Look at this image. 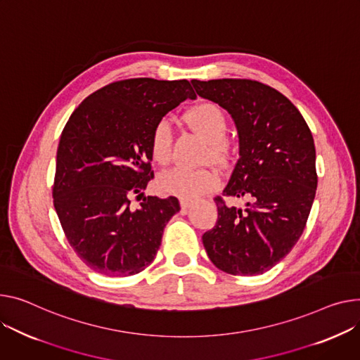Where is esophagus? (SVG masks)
I'll use <instances>...</instances> for the list:
<instances>
[{"instance_id":"34e87169","label":"esophagus","mask_w":360,"mask_h":360,"mask_svg":"<svg viewBox=\"0 0 360 360\" xmlns=\"http://www.w3.org/2000/svg\"><path fill=\"white\" fill-rule=\"evenodd\" d=\"M179 204H181V208L185 211L191 204H193V200H186V198H181L179 200Z\"/></svg>"}]
</instances>
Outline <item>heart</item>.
<instances>
[{
	"mask_svg": "<svg viewBox=\"0 0 360 360\" xmlns=\"http://www.w3.org/2000/svg\"><path fill=\"white\" fill-rule=\"evenodd\" d=\"M186 123L195 133L208 141V156L214 160H223L227 155L224 136L227 131L226 112L214 103H201L185 114ZM172 130L166 120L155 126L150 137L152 159L165 165L171 159ZM219 185V175L211 169H186L175 167L158 178V188L163 194L179 198H195Z\"/></svg>",
	"mask_w": 360,
	"mask_h": 360,
	"instance_id": "obj_1",
	"label": "heart"
}]
</instances>
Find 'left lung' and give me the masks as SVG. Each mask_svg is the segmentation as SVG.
I'll return each instance as SVG.
<instances>
[{
  "mask_svg": "<svg viewBox=\"0 0 360 360\" xmlns=\"http://www.w3.org/2000/svg\"><path fill=\"white\" fill-rule=\"evenodd\" d=\"M200 97L229 111L238 133V158L226 197L214 198L215 226L202 234L210 260L231 275L274 268L298 242L317 189L316 146L304 117L279 91L252 79L191 81Z\"/></svg>",
  "mask_w": 360,
  "mask_h": 360,
  "instance_id": "obj_1",
  "label": "left lung"
}]
</instances>
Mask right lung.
<instances>
[{
  "label": "right lung",
  "instance_id": "right-lung-1",
  "mask_svg": "<svg viewBox=\"0 0 360 360\" xmlns=\"http://www.w3.org/2000/svg\"><path fill=\"white\" fill-rule=\"evenodd\" d=\"M197 95L186 79L133 78L95 91L72 112L56 155L53 205L69 245L92 271L129 276L153 262L175 197H143L153 179L150 137ZM142 200L134 209L129 197Z\"/></svg>",
  "mask_w": 360,
  "mask_h": 360
}]
</instances>
